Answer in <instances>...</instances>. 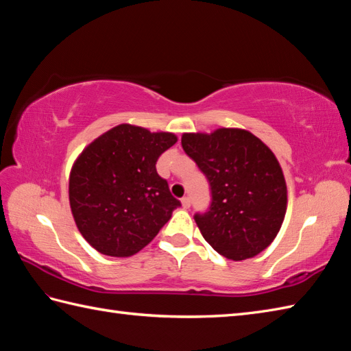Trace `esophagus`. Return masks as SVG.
<instances>
[{
	"instance_id": "obj_1",
	"label": "esophagus",
	"mask_w": 351,
	"mask_h": 351,
	"mask_svg": "<svg viewBox=\"0 0 351 351\" xmlns=\"http://www.w3.org/2000/svg\"><path fill=\"white\" fill-rule=\"evenodd\" d=\"M181 202H182L184 210H189V208L191 206V200H190V197H182V199H181Z\"/></svg>"
}]
</instances>
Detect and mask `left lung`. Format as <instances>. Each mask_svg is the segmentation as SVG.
Segmentation results:
<instances>
[{
  "label": "left lung",
  "instance_id": "1",
  "mask_svg": "<svg viewBox=\"0 0 351 351\" xmlns=\"http://www.w3.org/2000/svg\"><path fill=\"white\" fill-rule=\"evenodd\" d=\"M185 154L211 189V204L195 220L221 256H256L278 235L287 213V184L274 154L252 132L220 128L184 134Z\"/></svg>",
  "mask_w": 351,
  "mask_h": 351
}]
</instances>
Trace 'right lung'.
I'll list each match as a JSON object with an SVG mask.
<instances>
[{
  "label": "right lung",
  "instance_id": "add662e5",
  "mask_svg": "<svg viewBox=\"0 0 351 351\" xmlns=\"http://www.w3.org/2000/svg\"><path fill=\"white\" fill-rule=\"evenodd\" d=\"M175 143V134L123 123L78 156L69 178L71 210L81 235L102 255L140 252L181 206L155 167Z\"/></svg>",
  "mask_w": 351,
  "mask_h": 351
}]
</instances>
